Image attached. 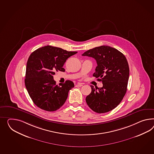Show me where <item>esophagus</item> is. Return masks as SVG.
Here are the masks:
<instances>
[{
  "label": "esophagus",
  "instance_id": "esophagus-1",
  "mask_svg": "<svg viewBox=\"0 0 154 154\" xmlns=\"http://www.w3.org/2000/svg\"><path fill=\"white\" fill-rule=\"evenodd\" d=\"M83 86V84L82 83H78L76 85V87H81Z\"/></svg>",
  "mask_w": 154,
  "mask_h": 154
}]
</instances>
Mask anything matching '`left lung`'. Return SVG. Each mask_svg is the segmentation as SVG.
I'll use <instances>...</instances> for the list:
<instances>
[{
  "label": "left lung",
  "instance_id": "8db88e82",
  "mask_svg": "<svg viewBox=\"0 0 154 154\" xmlns=\"http://www.w3.org/2000/svg\"><path fill=\"white\" fill-rule=\"evenodd\" d=\"M82 56L94 58L97 63L93 76L102 81L103 87L95 89L86 97L88 106L93 111L104 113L114 109L127 91L130 69L125 56L118 50L101 46L85 52Z\"/></svg>",
  "mask_w": 154,
  "mask_h": 154
}]
</instances>
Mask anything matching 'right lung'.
Listing matches in <instances>:
<instances>
[{"label": "right lung", "mask_w": 154, "mask_h": 154, "mask_svg": "<svg viewBox=\"0 0 154 154\" xmlns=\"http://www.w3.org/2000/svg\"><path fill=\"white\" fill-rule=\"evenodd\" d=\"M78 52L67 51L46 46L37 49L29 56L26 66L25 85L32 101L41 109L55 111L66 102L70 90L74 87L70 80L56 85L55 71H65L66 60Z\"/></svg>", "instance_id": "right-lung-1"}]
</instances>
